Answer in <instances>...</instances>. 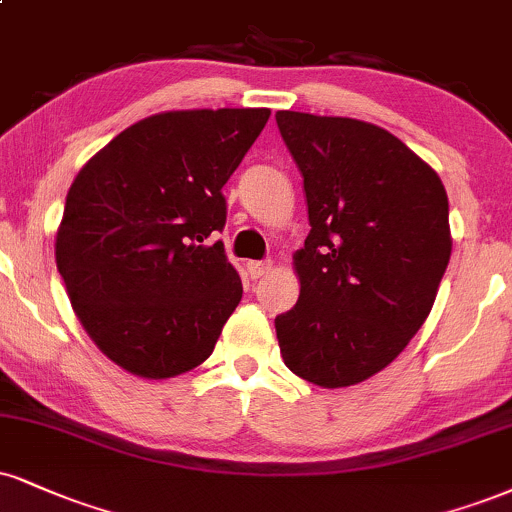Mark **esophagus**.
I'll return each mask as SVG.
<instances>
[{
    "instance_id": "34e87169",
    "label": "esophagus",
    "mask_w": 512,
    "mask_h": 512,
    "mask_svg": "<svg viewBox=\"0 0 512 512\" xmlns=\"http://www.w3.org/2000/svg\"><path fill=\"white\" fill-rule=\"evenodd\" d=\"M269 272H272V262H248L250 279H262V276Z\"/></svg>"
}]
</instances>
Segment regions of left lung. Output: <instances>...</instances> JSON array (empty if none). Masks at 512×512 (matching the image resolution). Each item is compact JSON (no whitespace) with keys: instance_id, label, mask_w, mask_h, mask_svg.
<instances>
[{"instance_id":"1","label":"left lung","mask_w":512,"mask_h":512,"mask_svg":"<svg viewBox=\"0 0 512 512\" xmlns=\"http://www.w3.org/2000/svg\"><path fill=\"white\" fill-rule=\"evenodd\" d=\"M303 174L310 233L298 303L274 319L281 357L322 389L360 384L403 353L451 260L448 195L396 135L348 116L276 112Z\"/></svg>"}]
</instances>
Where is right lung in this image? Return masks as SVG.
I'll list each match as a JSON object with an SVG mask.
<instances>
[{
	"label": "right lung",
	"instance_id": "add662e5",
	"mask_svg": "<svg viewBox=\"0 0 512 512\" xmlns=\"http://www.w3.org/2000/svg\"><path fill=\"white\" fill-rule=\"evenodd\" d=\"M269 109L152 114L92 155L66 195L54 240L78 322L114 365L171 379L212 355L243 283L209 243L224 229L221 188Z\"/></svg>",
	"mask_w": 512,
	"mask_h": 512
}]
</instances>
